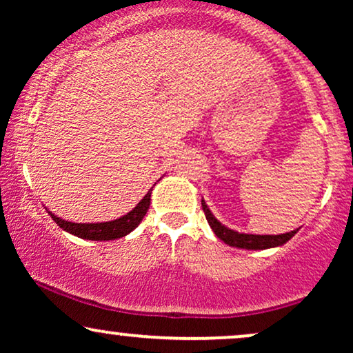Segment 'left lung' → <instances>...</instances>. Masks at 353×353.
I'll use <instances>...</instances> for the list:
<instances>
[{
	"mask_svg": "<svg viewBox=\"0 0 353 353\" xmlns=\"http://www.w3.org/2000/svg\"><path fill=\"white\" fill-rule=\"evenodd\" d=\"M202 209H204L205 219H208L210 229L214 230V234L224 241L228 245L239 247V249H247V250H264V249H272V247L283 245L287 241L294 237V234H297L299 229L290 230V232L279 234V236H254V234H241L236 230L225 228L221 222L214 217V214L210 212L208 204L202 199Z\"/></svg>",
	"mask_w": 353,
	"mask_h": 353,
	"instance_id": "left-lung-1",
	"label": "left lung"
}]
</instances>
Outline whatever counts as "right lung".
Masks as SVG:
<instances>
[{"mask_svg":"<svg viewBox=\"0 0 353 353\" xmlns=\"http://www.w3.org/2000/svg\"><path fill=\"white\" fill-rule=\"evenodd\" d=\"M151 192L152 188L148 190V194H145L139 204H137L131 212L116 219V221L96 222V224H88V222H84V224H81V222L64 221V219L56 217L54 214L51 212L50 216L61 229L66 230V232H70L76 237L88 239V241H114V239L128 236L129 232H132V230L141 224L145 212H148L149 204H151Z\"/></svg>","mask_w":353,"mask_h":353,"instance_id":"add662e5","label":"right lung"}]
</instances>
